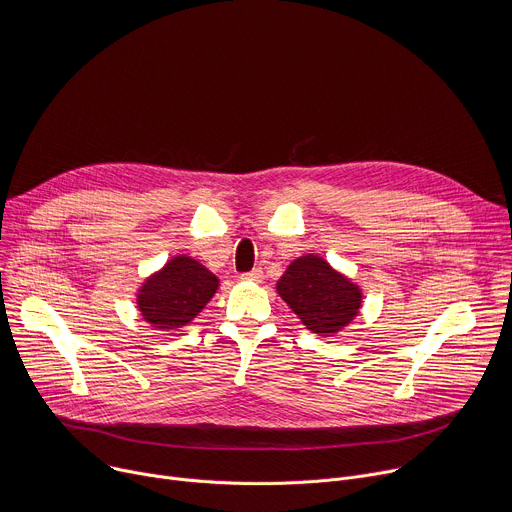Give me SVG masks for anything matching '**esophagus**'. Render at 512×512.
<instances>
[{"mask_svg":"<svg viewBox=\"0 0 512 512\" xmlns=\"http://www.w3.org/2000/svg\"><path fill=\"white\" fill-rule=\"evenodd\" d=\"M241 279H243V281H255V283H259V281L263 279V271H261V269H251V271L243 273Z\"/></svg>","mask_w":512,"mask_h":512,"instance_id":"obj_1","label":"esophagus"}]
</instances>
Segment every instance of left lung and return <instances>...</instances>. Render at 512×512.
Here are the masks:
<instances>
[{
  "instance_id": "1",
  "label": "left lung",
  "mask_w": 512,
  "mask_h": 512,
  "mask_svg": "<svg viewBox=\"0 0 512 512\" xmlns=\"http://www.w3.org/2000/svg\"><path fill=\"white\" fill-rule=\"evenodd\" d=\"M283 302L312 332L328 336L344 328L360 308V289L324 259L306 255L287 267L277 281Z\"/></svg>"
}]
</instances>
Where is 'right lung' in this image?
Returning a JSON list of instances; mask_svg holds the SVG:
<instances>
[{"instance_id": "add662e5", "label": "right lung", "mask_w": 512, "mask_h": 512, "mask_svg": "<svg viewBox=\"0 0 512 512\" xmlns=\"http://www.w3.org/2000/svg\"><path fill=\"white\" fill-rule=\"evenodd\" d=\"M216 287V275L192 257L180 255L143 283L137 306L145 322L158 330H172L192 322Z\"/></svg>"}]
</instances>
